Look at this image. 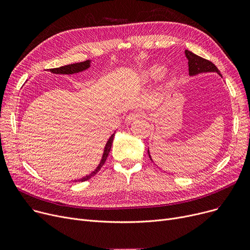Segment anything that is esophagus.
Here are the masks:
<instances>
[{"label":"esophagus","instance_id":"esophagus-1","mask_svg":"<svg viewBox=\"0 0 250 250\" xmlns=\"http://www.w3.org/2000/svg\"><path fill=\"white\" fill-rule=\"evenodd\" d=\"M142 112L141 111H133V112H130L127 116H126V118H125V123L126 124H130V123H133V122H135L136 120H138L139 117H141L142 116Z\"/></svg>","mask_w":250,"mask_h":250}]
</instances>
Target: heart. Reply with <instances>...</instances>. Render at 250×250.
Instances as JSON below:
<instances>
[{"label":"heart","instance_id":"obj_1","mask_svg":"<svg viewBox=\"0 0 250 250\" xmlns=\"http://www.w3.org/2000/svg\"><path fill=\"white\" fill-rule=\"evenodd\" d=\"M162 68L158 67V65H155V67L150 68L146 73H145V78L147 80H153V79L158 78L162 74Z\"/></svg>","mask_w":250,"mask_h":250}]
</instances>
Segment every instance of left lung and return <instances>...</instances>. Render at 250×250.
Here are the masks:
<instances>
[{
  "mask_svg": "<svg viewBox=\"0 0 250 250\" xmlns=\"http://www.w3.org/2000/svg\"><path fill=\"white\" fill-rule=\"evenodd\" d=\"M186 56L188 60V72L190 76H194L196 74L204 73V72H217L220 76H222L216 65L208 60L196 56L195 54H193V52L188 49H186ZM148 154L151 159L149 150H148Z\"/></svg>",
  "mask_w": 250,
  "mask_h": 250,
  "instance_id": "obj_1",
  "label": "left lung"
}]
</instances>
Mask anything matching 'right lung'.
I'll return each instance as SVG.
<instances>
[{"label": "right lung", "mask_w": 250, "mask_h": 250, "mask_svg": "<svg viewBox=\"0 0 250 250\" xmlns=\"http://www.w3.org/2000/svg\"><path fill=\"white\" fill-rule=\"evenodd\" d=\"M90 67V61H85V62H77V63H72V64H67V65H63V67H60V68H56V69H50V72L54 73V74H74V73H79V72H82L86 69H88ZM115 134V133H114ZM114 134L111 135V137L109 138V140L107 141L106 143V146H105V149H104V153H103V156H102V159H101V162L100 164L98 165V167L94 170L93 172H92L91 174L89 175H86L85 177L81 178V179H78V180H75L76 181H86L88 179H90L92 176H94L99 170L100 168L104 165L105 161H106L107 159V156L110 152V149H111V145H112V142H113V138H114Z\"/></svg>", "instance_id": "obj_1"}]
</instances>
